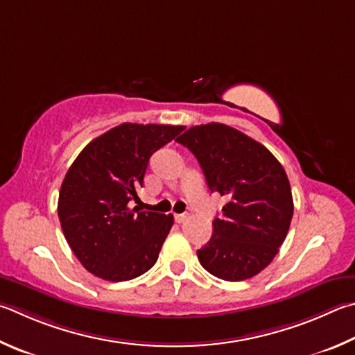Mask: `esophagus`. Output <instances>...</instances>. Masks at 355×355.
Returning <instances> with one entry per match:
<instances>
[{"mask_svg": "<svg viewBox=\"0 0 355 355\" xmlns=\"http://www.w3.org/2000/svg\"><path fill=\"white\" fill-rule=\"evenodd\" d=\"M173 217H175V222H177V223H183L189 216L184 212V214H175Z\"/></svg>", "mask_w": 355, "mask_h": 355, "instance_id": "34e87169", "label": "esophagus"}]
</instances>
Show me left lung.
<instances>
[{
	"instance_id": "8db88e82",
	"label": "left lung",
	"mask_w": 355,
	"mask_h": 355,
	"mask_svg": "<svg viewBox=\"0 0 355 355\" xmlns=\"http://www.w3.org/2000/svg\"><path fill=\"white\" fill-rule=\"evenodd\" d=\"M177 143L194 153L209 191L228 200L209 242L197 250L200 263L225 281L253 278L278 254L292 222L284 167L267 147L220 122L191 127Z\"/></svg>"
}]
</instances>
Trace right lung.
<instances>
[{
    "label": "right lung",
    "mask_w": 355,
    "mask_h": 355,
    "mask_svg": "<svg viewBox=\"0 0 355 355\" xmlns=\"http://www.w3.org/2000/svg\"><path fill=\"white\" fill-rule=\"evenodd\" d=\"M183 128L125 122L93 139L71 164L57 211L68 245L89 273L121 282L157 262L173 216L132 205L153 152Z\"/></svg>",
    "instance_id": "obj_1"
}]
</instances>
